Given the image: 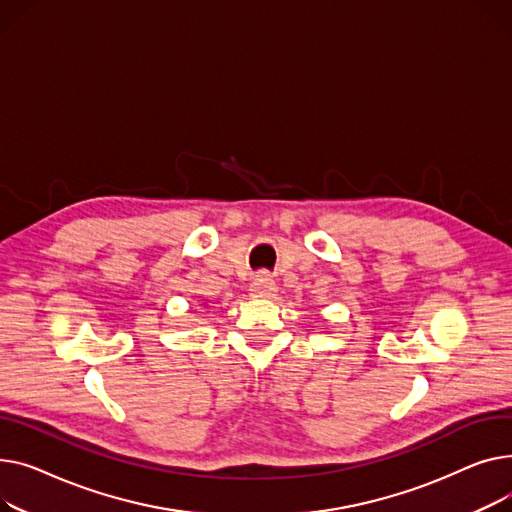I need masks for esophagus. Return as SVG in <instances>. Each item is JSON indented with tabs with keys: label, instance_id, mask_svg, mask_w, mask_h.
Returning <instances> with one entry per match:
<instances>
[{
	"label": "esophagus",
	"instance_id": "obj_1",
	"mask_svg": "<svg viewBox=\"0 0 512 512\" xmlns=\"http://www.w3.org/2000/svg\"><path fill=\"white\" fill-rule=\"evenodd\" d=\"M250 295L252 297H262V299H270L277 295V283L270 279L268 275H258L254 279V283L250 285Z\"/></svg>",
	"mask_w": 512,
	"mask_h": 512
}]
</instances>
